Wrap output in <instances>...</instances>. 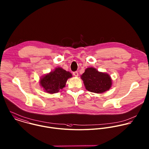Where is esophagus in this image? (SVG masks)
Here are the masks:
<instances>
[{
    "label": "esophagus",
    "instance_id": "1",
    "mask_svg": "<svg viewBox=\"0 0 149 149\" xmlns=\"http://www.w3.org/2000/svg\"><path fill=\"white\" fill-rule=\"evenodd\" d=\"M73 75H74L75 77H78V72L77 71L74 72H73Z\"/></svg>",
    "mask_w": 149,
    "mask_h": 149
}]
</instances>
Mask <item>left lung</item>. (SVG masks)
<instances>
[{
	"instance_id": "1",
	"label": "left lung",
	"mask_w": 149,
	"mask_h": 149,
	"mask_svg": "<svg viewBox=\"0 0 149 149\" xmlns=\"http://www.w3.org/2000/svg\"><path fill=\"white\" fill-rule=\"evenodd\" d=\"M85 88L90 92L102 93L111 89L112 79L106 73L98 71L94 67L87 68L81 76Z\"/></svg>"
}]
</instances>
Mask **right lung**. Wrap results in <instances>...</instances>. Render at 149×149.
Segmentation results:
<instances>
[{
  "label": "right lung",
  "instance_id": "add662e5",
  "mask_svg": "<svg viewBox=\"0 0 149 149\" xmlns=\"http://www.w3.org/2000/svg\"><path fill=\"white\" fill-rule=\"evenodd\" d=\"M72 77L71 73L58 67L42 77L40 79V84L45 92L54 94L64 88L67 79Z\"/></svg>",
  "mask_w": 149,
  "mask_h": 149
}]
</instances>
